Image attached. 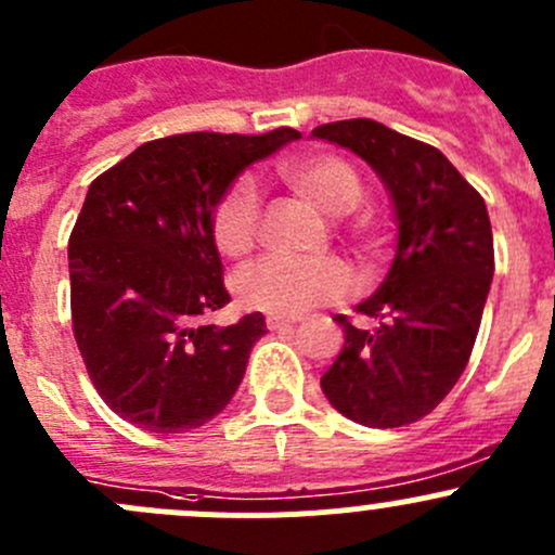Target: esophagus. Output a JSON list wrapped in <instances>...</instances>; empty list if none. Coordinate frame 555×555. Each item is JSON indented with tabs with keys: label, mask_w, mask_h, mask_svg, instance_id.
<instances>
[{
	"label": "esophagus",
	"mask_w": 555,
	"mask_h": 555,
	"mask_svg": "<svg viewBox=\"0 0 555 555\" xmlns=\"http://www.w3.org/2000/svg\"><path fill=\"white\" fill-rule=\"evenodd\" d=\"M266 324L268 330H273V333H287V330L295 327L293 319H284V317H268Z\"/></svg>",
	"instance_id": "esophagus-1"
}]
</instances>
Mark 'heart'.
<instances>
[{"label": "heart", "mask_w": 555, "mask_h": 555, "mask_svg": "<svg viewBox=\"0 0 555 555\" xmlns=\"http://www.w3.org/2000/svg\"><path fill=\"white\" fill-rule=\"evenodd\" d=\"M276 171L289 184V190L330 217L354 211L365 195L360 173L338 155H295L284 158ZM257 231H260V198L249 179H238L215 206L211 238L225 257H244L255 249ZM354 242L360 244V249L376 251L382 246L376 222L362 220L354 228ZM233 287L246 309L266 311L271 317H304L319 306H333L349 298L354 279L349 268L335 257H322V260L266 257L238 271Z\"/></svg>", "instance_id": "heart-1"}]
</instances>
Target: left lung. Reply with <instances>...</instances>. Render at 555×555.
I'll return each mask as SVG.
<instances>
[{"mask_svg": "<svg viewBox=\"0 0 555 555\" xmlns=\"http://www.w3.org/2000/svg\"><path fill=\"white\" fill-rule=\"evenodd\" d=\"M311 133L367 160L397 215L389 273L357 306L378 327L335 317L346 344L322 376V391L335 411L365 427L413 424L443 402L473 354L494 276L489 211L438 147L384 122L354 117Z\"/></svg>", "mask_w": 555, "mask_h": 555, "instance_id": "1", "label": "left lung"}]
</instances>
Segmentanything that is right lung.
I'll list each match as a JSON object with an SVG mask.
<instances>
[{"instance_id":"add662e5","label":"right lung","mask_w":555,"mask_h":555,"mask_svg":"<svg viewBox=\"0 0 555 555\" xmlns=\"http://www.w3.org/2000/svg\"><path fill=\"white\" fill-rule=\"evenodd\" d=\"M300 139L177 133L91 182L69 236L72 327L102 400L158 435L204 427L231 402L266 317L211 324L231 304L211 215L233 179Z\"/></svg>"}]
</instances>
